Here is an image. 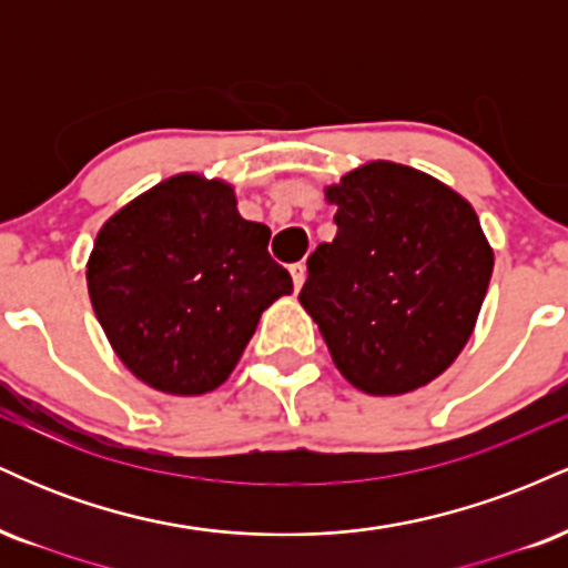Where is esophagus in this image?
<instances>
[{
  "label": "esophagus",
  "instance_id": "34e87169",
  "mask_svg": "<svg viewBox=\"0 0 568 568\" xmlns=\"http://www.w3.org/2000/svg\"><path fill=\"white\" fill-rule=\"evenodd\" d=\"M291 277H293V288H296V291L302 288L304 280H306V266L302 262L291 264Z\"/></svg>",
  "mask_w": 568,
  "mask_h": 568
}]
</instances>
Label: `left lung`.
Segmentation results:
<instances>
[{
  "mask_svg": "<svg viewBox=\"0 0 568 568\" xmlns=\"http://www.w3.org/2000/svg\"><path fill=\"white\" fill-rule=\"evenodd\" d=\"M334 243L306 258L298 302L344 379L368 395L425 387L473 334L494 270L480 221L433 175L368 162L325 189Z\"/></svg>",
  "mask_w": 568,
  "mask_h": 568,
  "instance_id": "1",
  "label": "left lung"
}]
</instances>
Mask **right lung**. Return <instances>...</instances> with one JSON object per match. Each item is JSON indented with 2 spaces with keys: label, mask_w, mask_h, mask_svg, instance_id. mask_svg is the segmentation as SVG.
I'll use <instances>...</instances> for the list:
<instances>
[{
  "label": "right lung",
  "mask_w": 568,
  "mask_h": 568,
  "mask_svg": "<svg viewBox=\"0 0 568 568\" xmlns=\"http://www.w3.org/2000/svg\"><path fill=\"white\" fill-rule=\"evenodd\" d=\"M270 234L240 216L230 184L189 173L114 213L90 253L88 291L120 361L162 393L216 389L262 312L293 291Z\"/></svg>",
  "instance_id": "right-lung-1"
}]
</instances>
